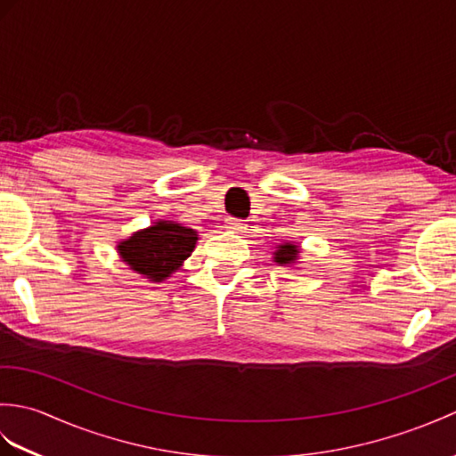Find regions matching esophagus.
<instances>
[{
	"label": "esophagus",
	"instance_id": "34e87169",
	"mask_svg": "<svg viewBox=\"0 0 456 456\" xmlns=\"http://www.w3.org/2000/svg\"><path fill=\"white\" fill-rule=\"evenodd\" d=\"M225 223H227V229H231V231H237V233H240V231H245V229H247V225H245V221H243V219L227 217V219H225Z\"/></svg>",
	"mask_w": 456,
	"mask_h": 456
}]
</instances>
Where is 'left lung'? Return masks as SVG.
I'll return each instance as SVG.
<instances>
[{
    "mask_svg": "<svg viewBox=\"0 0 456 456\" xmlns=\"http://www.w3.org/2000/svg\"><path fill=\"white\" fill-rule=\"evenodd\" d=\"M278 265H289L297 255V248L294 245H280V248L274 253Z\"/></svg>",
    "mask_w": 456,
    "mask_h": 456,
    "instance_id": "obj_1",
    "label": "left lung"
}]
</instances>
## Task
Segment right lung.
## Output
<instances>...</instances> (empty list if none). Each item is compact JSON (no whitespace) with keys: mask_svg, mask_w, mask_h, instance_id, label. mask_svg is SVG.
Segmentation results:
<instances>
[{"mask_svg":"<svg viewBox=\"0 0 456 456\" xmlns=\"http://www.w3.org/2000/svg\"><path fill=\"white\" fill-rule=\"evenodd\" d=\"M196 240L198 235L193 229L182 227L178 223L159 221L157 225L123 240L119 255L139 274L160 282L191 255Z\"/></svg>","mask_w":456,"mask_h":456,"instance_id":"right-lung-1","label":"right lung"}]
</instances>
